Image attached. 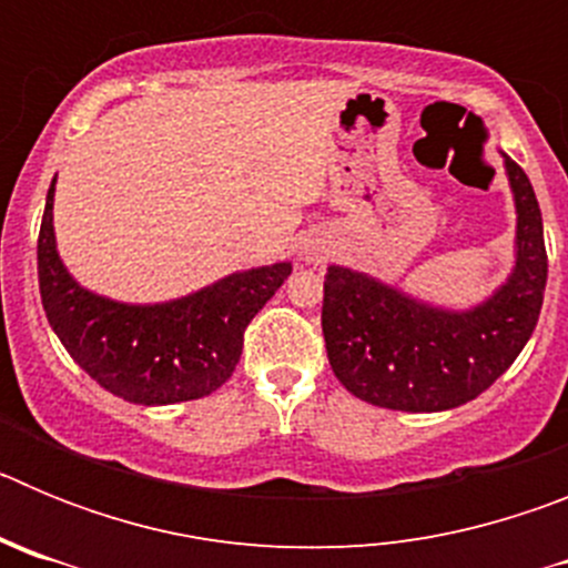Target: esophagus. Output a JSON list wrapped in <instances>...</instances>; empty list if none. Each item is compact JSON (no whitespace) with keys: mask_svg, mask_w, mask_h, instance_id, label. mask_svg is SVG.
Returning <instances> with one entry per match:
<instances>
[{"mask_svg":"<svg viewBox=\"0 0 568 568\" xmlns=\"http://www.w3.org/2000/svg\"><path fill=\"white\" fill-rule=\"evenodd\" d=\"M301 253H304V258L307 261H313V264H318V261L327 258V250L324 247H304Z\"/></svg>","mask_w":568,"mask_h":568,"instance_id":"esophagus-1","label":"esophagus"}]
</instances>
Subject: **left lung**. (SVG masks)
<instances>
[{
  "mask_svg": "<svg viewBox=\"0 0 568 568\" xmlns=\"http://www.w3.org/2000/svg\"><path fill=\"white\" fill-rule=\"evenodd\" d=\"M515 195V267L469 310L426 304L349 267L324 278L321 329L335 378L366 404L400 413H444L478 398L535 333L546 290L538 199L524 170L504 155Z\"/></svg>",
  "mask_w": 568,
  "mask_h": 568,
  "instance_id": "8db88e82",
  "label": "left lung"
}]
</instances>
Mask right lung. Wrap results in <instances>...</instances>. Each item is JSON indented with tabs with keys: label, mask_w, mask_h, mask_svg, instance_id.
Instances as JSON below:
<instances>
[{
	"label": "right lung",
	"mask_w": 568,
	"mask_h": 568,
	"mask_svg": "<svg viewBox=\"0 0 568 568\" xmlns=\"http://www.w3.org/2000/svg\"><path fill=\"white\" fill-rule=\"evenodd\" d=\"M53 193L57 179L39 230V293L70 358L130 404L164 406L215 393L239 364L247 324L293 273V264L278 261L233 273L164 304H122L84 290L62 264Z\"/></svg>",
	"instance_id": "add662e5"
}]
</instances>
